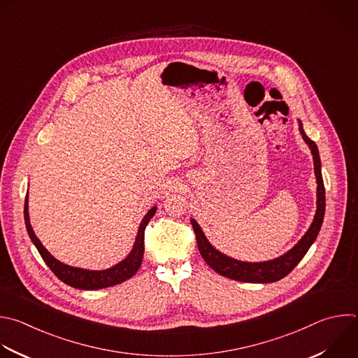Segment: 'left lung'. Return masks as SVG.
I'll use <instances>...</instances> for the list:
<instances>
[{
	"mask_svg": "<svg viewBox=\"0 0 358 358\" xmlns=\"http://www.w3.org/2000/svg\"><path fill=\"white\" fill-rule=\"evenodd\" d=\"M299 132L302 135V139L309 146L312 156H313V166H315V176H316V213L313 217V222L308 231L302 236V239L285 255L270 260V262H262V263H248V262H239L236 259L227 257L226 255L216 250L206 239L201 226L196 223L195 219H191V224L194 227L195 236H196V245L201 256L206 262V264L215 270L217 274L227 277L230 280L242 281V282H256V284H267V282H275L285 275H288L295 266L303 259L309 248L316 241L319 234V230L323 223L324 216V206H326V196H324V185L322 178V170H320V157L317 146L313 141H310L302 127V122L298 121Z\"/></svg>",
	"mask_w": 358,
	"mask_h": 358,
	"instance_id": "1",
	"label": "left lung"
}]
</instances>
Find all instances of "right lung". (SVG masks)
Listing matches in <instances>:
<instances>
[{
  "label": "right lung",
  "instance_id": "add662e5",
  "mask_svg": "<svg viewBox=\"0 0 358 358\" xmlns=\"http://www.w3.org/2000/svg\"><path fill=\"white\" fill-rule=\"evenodd\" d=\"M157 206H153L142 219L139 230H138V236L136 241L134 245V249L131 250V253L127 256V259H124L122 262H119L117 264H115L110 268L106 270H101V271H95V270H84V268H78V267H71L67 266L59 260H56L41 243V241L36 237L31 222H29V212H28V195L25 198V205H24V217H25V224H27V230L28 234L31 237L32 243L36 246L39 255L42 256V259L45 260V263L48 264V267L55 273V275L62 280L64 284L73 287V288H78V289H101V288H106V287H112L116 284H121L127 280H129L131 277H134L136 274V271L139 270L142 260H143V253H145V229L149 223V220L153 217V215L156 213Z\"/></svg>",
  "mask_w": 358,
  "mask_h": 358
}]
</instances>
